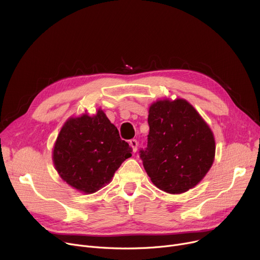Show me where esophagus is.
Returning a JSON list of instances; mask_svg holds the SVG:
<instances>
[{"label": "esophagus", "mask_w": 260, "mask_h": 260, "mask_svg": "<svg viewBox=\"0 0 260 260\" xmlns=\"http://www.w3.org/2000/svg\"><path fill=\"white\" fill-rule=\"evenodd\" d=\"M129 145H131L134 153L137 152V149H138V142H137V140H135V139L129 140Z\"/></svg>", "instance_id": "esophagus-1"}]
</instances>
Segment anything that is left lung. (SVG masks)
I'll use <instances>...</instances> for the list:
<instances>
[{"label": "left lung", "instance_id": "obj_1", "mask_svg": "<svg viewBox=\"0 0 260 260\" xmlns=\"http://www.w3.org/2000/svg\"><path fill=\"white\" fill-rule=\"evenodd\" d=\"M147 121V147L140 157L152 182L174 195L196 186L215 158V138L208 123L181 98L154 102Z\"/></svg>", "mask_w": 260, "mask_h": 260}]
</instances>
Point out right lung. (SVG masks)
<instances>
[{
    "instance_id": "right-lung-1",
    "label": "right lung",
    "mask_w": 260,
    "mask_h": 260,
    "mask_svg": "<svg viewBox=\"0 0 260 260\" xmlns=\"http://www.w3.org/2000/svg\"><path fill=\"white\" fill-rule=\"evenodd\" d=\"M128 143L101 108L71 117L63 124L52 149L53 166L63 181L92 194L112 181L122 162L132 156Z\"/></svg>"
}]
</instances>
